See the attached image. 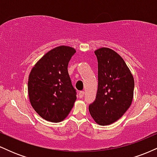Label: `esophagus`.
Listing matches in <instances>:
<instances>
[{"label": "esophagus", "instance_id": "1", "mask_svg": "<svg viewBox=\"0 0 157 157\" xmlns=\"http://www.w3.org/2000/svg\"><path fill=\"white\" fill-rule=\"evenodd\" d=\"M84 94H85V92L84 91H80V93H79V94H78V96H79V97H80V98H82V97H84Z\"/></svg>", "mask_w": 157, "mask_h": 157}]
</instances>
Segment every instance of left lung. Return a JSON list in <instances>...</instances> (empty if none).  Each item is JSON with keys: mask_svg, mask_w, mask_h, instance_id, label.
<instances>
[{"mask_svg": "<svg viewBox=\"0 0 157 157\" xmlns=\"http://www.w3.org/2000/svg\"><path fill=\"white\" fill-rule=\"evenodd\" d=\"M98 62V89L89 110L95 122L108 125L116 122L131 105L134 80L123 59L109 48L94 52Z\"/></svg>", "mask_w": 157, "mask_h": 157, "instance_id": "8db88e82", "label": "left lung"}]
</instances>
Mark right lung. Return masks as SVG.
I'll use <instances>...</instances> for the list:
<instances>
[{
    "label": "right lung",
    "mask_w": 157,
    "mask_h": 157,
    "mask_svg": "<svg viewBox=\"0 0 157 157\" xmlns=\"http://www.w3.org/2000/svg\"><path fill=\"white\" fill-rule=\"evenodd\" d=\"M75 52L70 46H57L43 56L29 74L30 102L36 112L47 121H63L76 100V90L68 72V62Z\"/></svg>",
    "instance_id": "right-lung-1"
}]
</instances>
